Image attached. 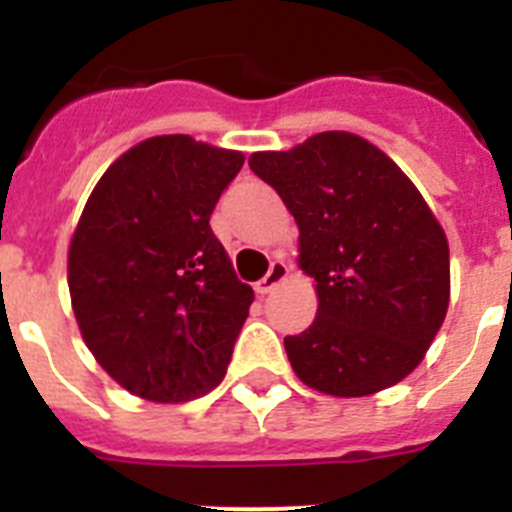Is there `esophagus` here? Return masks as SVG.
<instances>
[{
    "mask_svg": "<svg viewBox=\"0 0 512 512\" xmlns=\"http://www.w3.org/2000/svg\"><path fill=\"white\" fill-rule=\"evenodd\" d=\"M287 277H289V266L284 264V261H274L271 269L266 271V277L256 282V292H259V295H269V292H274L279 284L287 282Z\"/></svg>",
    "mask_w": 512,
    "mask_h": 512,
    "instance_id": "obj_1",
    "label": "esophagus"
}]
</instances>
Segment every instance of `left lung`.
Wrapping results in <instances>:
<instances>
[{"label": "left lung", "mask_w": 512, "mask_h": 512, "mask_svg": "<svg viewBox=\"0 0 512 512\" xmlns=\"http://www.w3.org/2000/svg\"><path fill=\"white\" fill-rule=\"evenodd\" d=\"M300 228L297 264L315 279L318 315L284 338L312 390L364 397L423 361L451 297L449 241L408 174L374 143L328 130L248 158Z\"/></svg>", "instance_id": "obj_1"}]
</instances>
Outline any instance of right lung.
Segmentation results:
<instances>
[{"label":"right lung","instance_id":"1","mask_svg":"<svg viewBox=\"0 0 512 512\" xmlns=\"http://www.w3.org/2000/svg\"><path fill=\"white\" fill-rule=\"evenodd\" d=\"M241 151L140 140L104 171L69 243L81 338L122 390L187 402L223 382L253 302L210 228Z\"/></svg>","mask_w":512,"mask_h":512}]
</instances>
